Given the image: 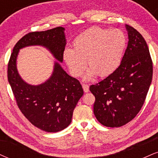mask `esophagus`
<instances>
[{
	"mask_svg": "<svg viewBox=\"0 0 158 158\" xmlns=\"http://www.w3.org/2000/svg\"><path fill=\"white\" fill-rule=\"evenodd\" d=\"M82 88H83V90H84V91L85 93H88V91H89V85H87V84H82Z\"/></svg>",
	"mask_w": 158,
	"mask_h": 158,
	"instance_id": "obj_1",
	"label": "esophagus"
}]
</instances>
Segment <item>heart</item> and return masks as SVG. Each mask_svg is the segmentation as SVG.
<instances>
[{
  "mask_svg": "<svg viewBox=\"0 0 158 158\" xmlns=\"http://www.w3.org/2000/svg\"><path fill=\"white\" fill-rule=\"evenodd\" d=\"M126 45V34L121 30L92 27L76 38L73 50L65 49L63 59L74 77H80L86 64L89 68L86 79H92L96 75L106 77L118 68Z\"/></svg>",
  "mask_w": 158,
  "mask_h": 158,
  "instance_id": "1",
  "label": "heart"
}]
</instances>
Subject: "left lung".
Instances as JSON below:
<instances>
[{
	"label": "left lung",
	"instance_id": "left-lung-1",
	"mask_svg": "<svg viewBox=\"0 0 158 158\" xmlns=\"http://www.w3.org/2000/svg\"><path fill=\"white\" fill-rule=\"evenodd\" d=\"M128 43L118 68L90 86L94 113L101 124L120 127L136 117L144 104L153 74L148 45L139 32L126 25Z\"/></svg>",
	"mask_w": 158,
	"mask_h": 158
}]
</instances>
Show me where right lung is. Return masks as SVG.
Here are the masks:
<instances>
[{"label": "right lung", "instance_id": "right-lung-1", "mask_svg": "<svg viewBox=\"0 0 158 158\" xmlns=\"http://www.w3.org/2000/svg\"><path fill=\"white\" fill-rule=\"evenodd\" d=\"M64 30L63 27H58L26 34L16 43L8 63V81L18 107L33 126L47 132L60 131L70 124L74 108L84 94L82 87L58 62L48 81L36 86L27 84L18 73L16 59L20 49L41 45L62 62L66 45Z\"/></svg>", "mask_w": 158, "mask_h": 158}]
</instances>
